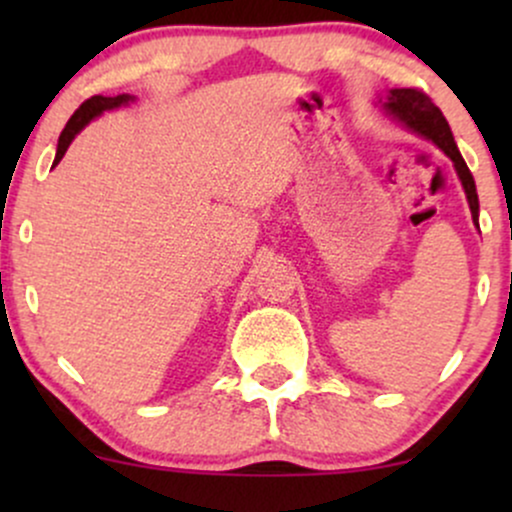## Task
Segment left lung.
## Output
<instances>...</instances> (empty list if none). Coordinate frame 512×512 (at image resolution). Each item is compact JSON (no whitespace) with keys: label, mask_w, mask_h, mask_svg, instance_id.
Wrapping results in <instances>:
<instances>
[{"label":"left lung","mask_w":512,"mask_h":512,"mask_svg":"<svg viewBox=\"0 0 512 512\" xmlns=\"http://www.w3.org/2000/svg\"><path fill=\"white\" fill-rule=\"evenodd\" d=\"M380 105H383L392 117H397L399 122H404L411 132L431 139L438 149L445 151V156H450V161L455 163L457 175H460L462 180L464 192H467L469 209H472L474 221H477L479 219L477 185H474L472 173H469L467 163H464V158L460 156V149H457L455 139H452L448 120H445L443 113H440L438 105L433 103L424 91H419V88H392L385 98H380Z\"/></svg>","instance_id":"8db88e82"}]
</instances>
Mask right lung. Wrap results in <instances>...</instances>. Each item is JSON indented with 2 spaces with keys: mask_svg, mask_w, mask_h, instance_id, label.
I'll return each mask as SVG.
<instances>
[{
  "mask_svg": "<svg viewBox=\"0 0 512 512\" xmlns=\"http://www.w3.org/2000/svg\"><path fill=\"white\" fill-rule=\"evenodd\" d=\"M127 101H129V96H115V98H110V96H91V98H88V101L81 103L79 108H76V113L69 117L67 127L62 129L60 144H57L55 163L62 161L64 151L69 149L72 139L81 132V129L88 125V122L93 120V117L101 115L103 110H113V108H117V105H122V103H127Z\"/></svg>",
  "mask_w": 512,
  "mask_h": 512,
  "instance_id": "add662e5",
  "label": "right lung"
}]
</instances>
